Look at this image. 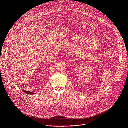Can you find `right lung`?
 <instances>
[{
  "instance_id": "1",
  "label": "right lung",
  "mask_w": 128,
  "mask_h": 128,
  "mask_svg": "<svg viewBox=\"0 0 128 128\" xmlns=\"http://www.w3.org/2000/svg\"><path fill=\"white\" fill-rule=\"evenodd\" d=\"M23 92L25 93H26L28 94H30V95H34V94H36L35 92H29V91H26V90H23Z\"/></svg>"
}]
</instances>
